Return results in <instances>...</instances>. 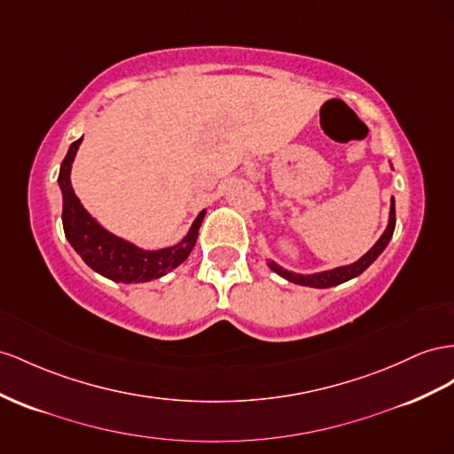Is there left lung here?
<instances>
[{"mask_svg": "<svg viewBox=\"0 0 454 454\" xmlns=\"http://www.w3.org/2000/svg\"><path fill=\"white\" fill-rule=\"evenodd\" d=\"M395 231V200L391 199V207H389V223L384 231V235L380 237V240L374 244V247L366 252L361 260H357L351 265H344V267H336L330 269V271H323V273H315V275H298V273H290L286 269H283L280 265H277L275 262H269V267L280 277H285L290 283H296L301 286H313V288H328V286H336L346 283V280L361 275L366 267H369L376 257L384 252V248L387 247V242L394 237Z\"/></svg>", "mask_w": 454, "mask_h": 454, "instance_id": "left-lung-1", "label": "left lung"}]
</instances>
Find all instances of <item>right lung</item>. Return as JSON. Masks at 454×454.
<instances>
[{"mask_svg":"<svg viewBox=\"0 0 454 454\" xmlns=\"http://www.w3.org/2000/svg\"><path fill=\"white\" fill-rule=\"evenodd\" d=\"M82 137L70 145L59 171V187L63 191V229L68 242L72 244L82 260L93 271L114 280V283H146V280L160 278L171 269H176L189 257L197 244L199 229L206 212H200L189 229L187 237L176 247L162 250H141L131 242L114 237L113 232L103 229L95 219L85 212L80 199L70 185V168L74 160Z\"/></svg>","mask_w":454,"mask_h":454,"instance_id":"1","label":"right lung"}]
</instances>
